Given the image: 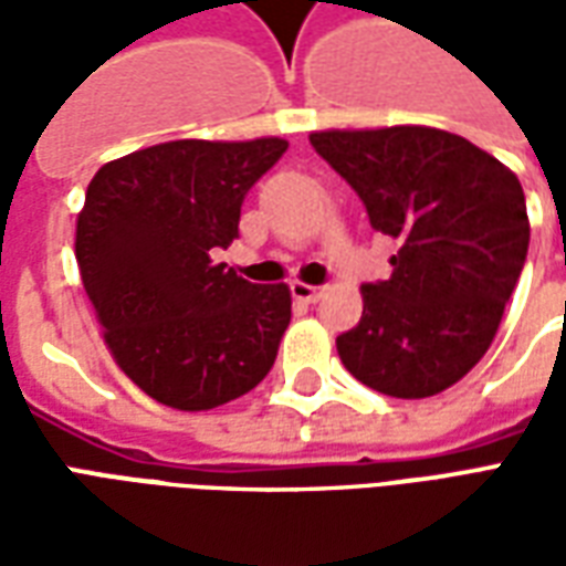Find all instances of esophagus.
I'll return each instance as SVG.
<instances>
[{
  "label": "esophagus",
  "mask_w": 566,
  "mask_h": 566,
  "mask_svg": "<svg viewBox=\"0 0 566 566\" xmlns=\"http://www.w3.org/2000/svg\"><path fill=\"white\" fill-rule=\"evenodd\" d=\"M291 294L296 300H303V303H318L321 296H324V287H315V284H306V282H294L291 284Z\"/></svg>",
  "instance_id": "34e87169"
}]
</instances>
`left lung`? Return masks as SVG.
I'll return each mask as SVG.
<instances>
[{"mask_svg": "<svg viewBox=\"0 0 566 566\" xmlns=\"http://www.w3.org/2000/svg\"><path fill=\"white\" fill-rule=\"evenodd\" d=\"M312 148L397 242L391 279L364 284V315L336 336L367 388L421 400L482 360L522 275L531 223L510 166L437 127L321 129Z\"/></svg>", "mask_w": 566, "mask_h": 566, "instance_id": "1", "label": "left lung"}]
</instances>
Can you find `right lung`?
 Listing matches in <instances>:
<instances>
[{
  "label": "right lung",
  "instance_id": "right-lung-1",
  "mask_svg": "<svg viewBox=\"0 0 566 566\" xmlns=\"http://www.w3.org/2000/svg\"><path fill=\"white\" fill-rule=\"evenodd\" d=\"M287 142L178 139L93 175L75 258L115 364L157 403L206 412L258 388L291 324L287 284L214 263Z\"/></svg>",
  "mask_w": 566,
  "mask_h": 566
}]
</instances>
